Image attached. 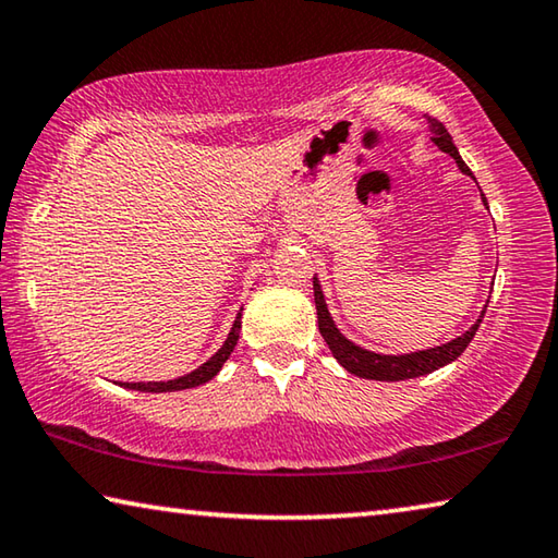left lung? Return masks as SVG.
I'll list each match as a JSON object with an SVG mask.
<instances>
[{"mask_svg": "<svg viewBox=\"0 0 558 558\" xmlns=\"http://www.w3.org/2000/svg\"><path fill=\"white\" fill-rule=\"evenodd\" d=\"M427 123H429V131H432V141H435L441 151L454 158L459 171L472 175L470 166L462 161V156H459L457 146L452 144V136H449L445 123L432 119V117H427ZM472 179H474V175H472ZM482 201L486 206L484 193H482ZM313 290H315V307H317V327H320V335H323V340L327 342V348H330L332 357L338 360L340 365L348 369V373L357 375V377H365V379H379V383H400V379L422 377V375H429V373H435V369L449 365V362H454L466 350V344L472 342L476 330H480L482 317L486 313V305H484L480 320H476L470 327V330H466L464 335H459V338H454V340L439 344V348L410 352V355H379V352H369L365 348H360V344L350 342L338 330V325H335L330 313H327L325 295H323L320 280H317V278H313Z\"/></svg>", "mask_w": 558, "mask_h": 558, "instance_id": "8db88e82", "label": "left lung"}]
</instances>
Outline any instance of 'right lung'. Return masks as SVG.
<instances>
[{"label": "right lung", "mask_w": 558, "mask_h": 558, "mask_svg": "<svg viewBox=\"0 0 558 558\" xmlns=\"http://www.w3.org/2000/svg\"><path fill=\"white\" fill-rule=\"evenodd\" d=\"M238 332H241V313L235 315V323L231 327V332H228L223 348H220L208 362H203L198 369H193V373L183 375V377L168 379V383H121V385L129 387V390H138V392H179V390H191V387L208 383V379H214L220 373L223 362L231 357V352L238 342Z\"/></svg>", "instance_id": "right-lung-1"}]
</instances>
